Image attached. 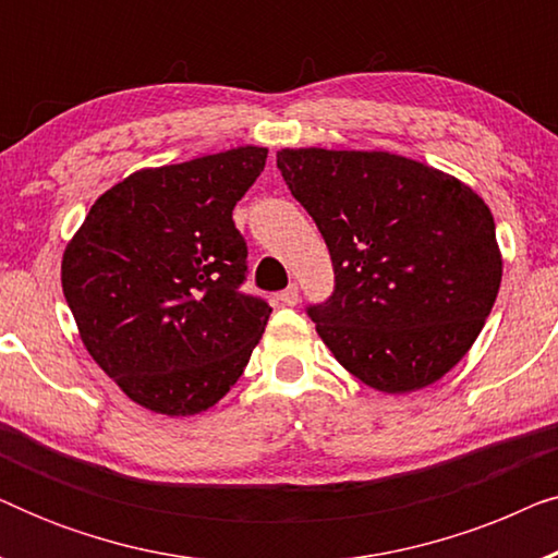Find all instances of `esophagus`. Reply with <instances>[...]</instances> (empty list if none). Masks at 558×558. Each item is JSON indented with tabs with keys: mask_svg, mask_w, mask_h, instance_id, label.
Instances as JSON below:
<instances>
[{
	"mask_svg": "<svg viewBox=\"0 0 558 558\" xmlns=\"http://www.w3.org/2000/svg\"><path fill=\"white\" fill-rule=\"evenodd\" d=\"M296 300H300V289H296V284H289L284 292H279V302L284 304V307H294Z\"/></svg>",
	"mask_w": 558,
	"mask_h": 558,
	"instance_id": "esophagus-1",
	"label": "esophagus"
}]
</instances>
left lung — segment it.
<instances>
[{
  "mask_svg": "<svg viewBox=\"0 0 558 558\" xmlns=\"http://www.w3.org/2000/svg\"><path fill=\"white\" fill-rule=\"evenodd\" d=\"M277 167L330 248L335 292L307 312L342 368L384 393L452 371L502 279L483 197L391 151L279 149Z\"/></svg>",
  "mask_w": 558,
  "mask_h": 558,
  "instance_id": "left-lung-1",
  "label": "left lung"
}]
</instances>
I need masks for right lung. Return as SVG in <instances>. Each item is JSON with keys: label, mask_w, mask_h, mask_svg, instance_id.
I'll use <instances>...</instances> for the list:
<instances>
[{"label": "right lung", "mask_w": 558, "mask_h": 558, "mask_svg": "<svg viewBox=\"0 0 558 558\" xmlns=\"http://www.w3.org/2000/svg\"><path fill=\"white\" fill-rule=\"evenodd\" d=\"M235 147L147 167L90 205L60 281L83 345L140 407L193 416L241 378L271 307L241 292L246 241L235 203L266 165Z\"/></svg>", "instance_id": "obj_1"}]
</instances>
